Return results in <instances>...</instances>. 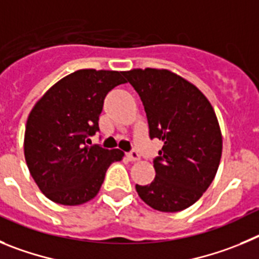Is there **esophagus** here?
Returning a JSON list of instances; mask_svg holds the SVG:
<instances>
[{"mask_svg":"<svg viewBox=\"0 0 259 259\" xmlns=\"http://www.w3.org/2000/svg\"><path fill=\"white\" fill-rule=\"evenodd\" d=\"M126 157L129 158V161H138L139 160V153L135 150L130 151L129 153H126Z\"/></svg>","mask_w":259,"mask_h":259,"instance_id":"obj_1","label":"esophagus"}]
</instances>
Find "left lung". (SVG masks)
<instances>
[{"label": "left lung", "mask_w": 259, "mask_h": 259, "mask_svg": "<svg viewBox=\"0 0 259 259\" xmlns=\"http://www.w3.org/2000/svg\"><path fill=\"white\" fill-rule=\"evenodd\" d=\"M143 102L151 139L162 142L151 185L135 186L139 197L165 213L187 209L213 182L222 156V133L208 98L169 69L125 71Z\"/></svg>", "instance_id": "1"}]
</instances>
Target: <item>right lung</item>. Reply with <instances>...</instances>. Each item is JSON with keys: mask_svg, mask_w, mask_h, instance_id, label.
I'll return each instance as SVG.
<instances>
[{"mask_svg": "<svg viewBox=\"0 0 259 259\" xmlns=\"http://www.w3.org/2000/svg\"><path fill=\"white\" fill-rule=\"evenodd\" d=\"M124 72L78 69L39 98L28 116L24 157L32 178L51 201L81 205L98 195L107 169L124 157L118 148L86 146L99 130L108 92L125 83Z\"/></svg>", "mask_w": 259, "mask_h": 259, "instance_id": "add662e5", "label": "right lung"}]
</instances>
